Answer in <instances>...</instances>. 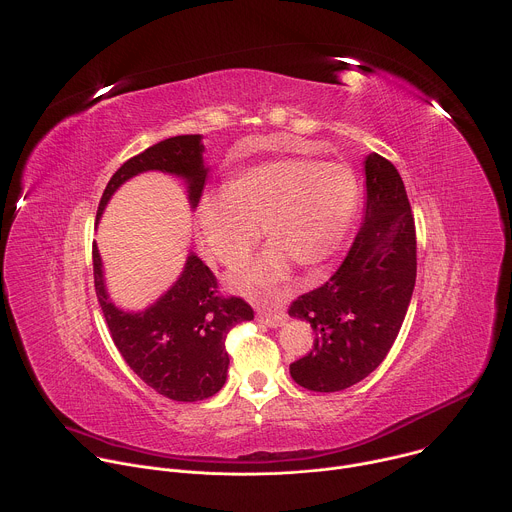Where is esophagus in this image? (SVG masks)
I'll return each instance as SVG.
<instances>
[{
    "instance_id": "1",
    "label": "esophagus",
    "mask_w": 512,
    "mask_h": 512,
    "mask_svg": "<svg viewBox=\"0 0 512 512\" xmlns=\"http://www.w3.org/2000/svg\"><path fill=\"white\" fill-rule=\"evenodd\" d=\"M257 319L269 327H277L283 323L285 319V311L281 309H263V307H257Z\"/></svg>"
}]
</instances>
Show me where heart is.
<instances>
[{
    "label": "heart",
    "mask_w": 512,
    "mask_h": 512,
    "mask_svg": "<svg viewBox=\"0 0 512 512\" xmlns=\"http://www.w3.org/2000/svg\"><path fill=\"white\" fill-rule=\"evenodd\" d=\"M360 203L356 175L344 164L311 158H275L237 173L225 189L203 197L197 209L201 241L221 263L239 265L261 237L271 247L241 277L273 285L289 261L313 271L342 249Z\"/></svg>",
    "instance_id": "obj_1"
}]
</instances>
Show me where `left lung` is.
Returning <instances> with one entry per match:
<instances>
[{"label":"left lung","mask_w":512,"mask_h":512,"mask_svg":"<svg viewBox=\"0 0 512 512\" xmlns=\"http://www.w3.org/2000/svg\"><path fill=\"white\" fill-rule=\"evenodd\" d=\"M416 283V225L396 166L366 158V213L346 259L317 289L299 295L289 315L309 321L315 339L289 366L311 392L346 390L388 356Z\"/></svg>","instance_id":"left-lung-1"}]
</instances>
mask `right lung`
<instances>
[{
    "mask_svg": "<svg viewBox=\"0 0 512 512\" xmlns=\"http://www.w3.org/2000/svg\"><path fill=\"white\" fill-rule=\"evenodd\" d=\"M203 150L199 134H183L160 140L128 158L108 181L96 221L114 191L144 170L183 177L195 209L209 170L203 164ZM92 265L96 297L112 342L146 386L175 402L205 400L223 388L229 368L227 333L237 323L253 319V307L245 299L223 295L215 273L197 255H189L179 281L154 305L140 313H126L108 299L96 243Z\"/></svg>",
    "mask_w": 512,
    "mask_h": 512,
    "instance_id": "obj_1",
    "label": "right lung"
}]
</instances>
